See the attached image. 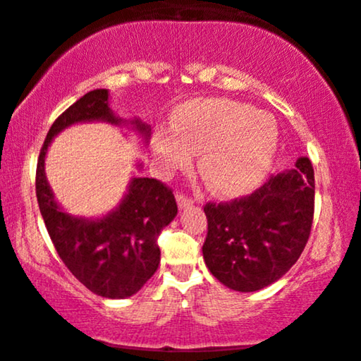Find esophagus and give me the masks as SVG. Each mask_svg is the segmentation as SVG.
I'll return each mask as SVG.
<instances>
[{"label":"esophagus","mask_w":361,"mask_h":361,"mask_svg":"<svg viewBox=\"0 0 361 361\" xmlns=\"http://www.w3.org/2000/svg\"><path fill=\"white\" fill-rule=\"evenodd\" d=\"M176 202H178V207H180V208H188V207L193 205V200L185 197V195L180 193V192L176 193Z\"/></svg>","instance_id":"obj_1"}]
</instances>
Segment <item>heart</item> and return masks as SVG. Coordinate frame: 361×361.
Wrapping results in <instances>:
<instances>
[{
    "label": "heart",
    "instance_id": "obj_1",
    "mask_svg": "<svg viewBox=\"0 0 361 361\" xmlns=\"http://www.w3.org/2000/svg\"><path fill=\"white\" fill-rule=\"evenodd\" d=\"M274 117L230 99H197L178 107L171 129H156L153 154L164 175L186 169L192 153L212 192L237 197L255 188L276 156Z\"/></svg>",
    "mask_w": 361,
    "mask_h": 361
}]
</instances>
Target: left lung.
Returning <instances> with one entry per match:
<instances>
[{
    "instance_id": "obj_1",
    "label": "left lung",
    "mask_w": 361,
    "mask_h": 361,
    "mask_svg": "<svg viewBox=\"0 0 361 361\" xmlns=\"http://www.w3.org/2000/svg\"><path fill=\"white\" fill-rule=\"evenodd\" d=\"M203 259L224 286L252 293L279 281L305 250L314 215V169L299 158L247 197L203 207Z\"/></svg>"
}]
</instances>
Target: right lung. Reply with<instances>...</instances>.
Returning a JSON list of instances; mask_svg holds the SVG:
<instances>
[{"instance_id":"1","label":"right lung","mask_w":361,"mask_h":361,"mask_svg":"<svg viewBox=\"0 0 361 361\" xmlns=\"http://www.w3.org/2000/svg\"><path fill=\"white\" fill-rule=\"evenodd\" d=\"M90 121L123 124L109 107V90L87 92L51 124L37 164V200L56 254L68 271L94 294L124 299L136 294L154 274L161 259L158 237L175 219L171 188L154 178H133L121 205L97 220L68 215L59 207L45 176V154L51 139L68 126ZM145 139L149 126L131 121Z\"/></svg>"}]
</instances>
